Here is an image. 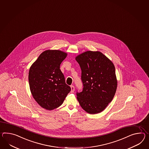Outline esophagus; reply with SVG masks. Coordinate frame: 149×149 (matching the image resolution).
<instances>
[{"label": "esophagus", "instance_id": "1", "mask_svg": "<svg viewBox=\"0 0 149 149\" xmlns=\"http://www.w3.org/2000/svg\"><path fill=\"white\" fill-rule=\"evenodd\" d=\"M70 88H71V92H72V93H74V91H75V87H74V86L72 85V86H70Z\"/></svg>", "mask_w": 149, "mask_h": 149}]
</instances>
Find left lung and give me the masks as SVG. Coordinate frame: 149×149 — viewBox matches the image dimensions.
Returning <instances> with one entry per match:
<instances>
[{"label":"left lung","instance_id":"1","mask_svg":"<svg viewBox=\"0 0 149 149\" xmlns=\"http://www.w3.org/2000/svg\"><path fill=\"white\" fill-rule=\"evenodd\" d=\"M81 69L84 88L77 92L82 108L90 114L103 111L116 93L117 80L112 61L99 51H87L75 58Z\"/></svg>","mask_w":149,"mask_h":149}]
</instances>
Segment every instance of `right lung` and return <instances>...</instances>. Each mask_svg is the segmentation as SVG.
Wrapping results in <instances>:
<instances>
[{
  "instance_id": "right-lung-1",
  "label": "right lung",
  "mask_w": 149,
  "mask_h": 149,
  "mask_svg": "<svg viewBox=\"0 0 149 149\" xmlns=\"http://www.w3.org/2000/svg\"><path fill=\"white\" fill-rule=\"evenodd\" d=\"M67 55V53L60 50H46L29 68L30 91L34 99L44 109L58 108L71 91L60 69Z\"/></svg>"
}]
</instances>
